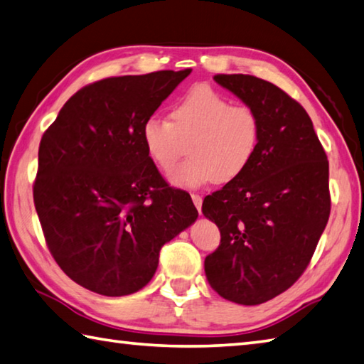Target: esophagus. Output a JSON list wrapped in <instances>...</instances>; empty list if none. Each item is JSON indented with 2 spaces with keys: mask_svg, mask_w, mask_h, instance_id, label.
<instances>
[{
  "mask_svg": "<svg viewBox=\"0 0 364 364\" xmlns=\"http://www.w3.org/2000/svg\"><path fill=\"white\" fill-rule=\"evenodd\" d=\"M191 200H193V203H195V205H196V209H198V212H201V205H203V198H201L200 195H196V193H193V195H191Z\"/></svg>",
  "mask_w": 364,
  "mask_h": 364,
  "instance_id": "obj_1",
  "label": "esophagus"
}]
</instances>
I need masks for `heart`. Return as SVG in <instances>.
<instances>
[{
	"mask_svg": "<svg viewBox=\"0 0 364 364\" xmlns=\"http://www.w3.org/2000/svg\"><path fill=\"white\" fill-rule=\"evenodd\" d=\"M262 139V120L250 106L232 105L214 88L198 84L182 95L171 120L150 115L142 123V142L160 169L173 171L187 150L191 159L171 182L181 188L237 179L250 166Z\"/></svg>",
	"mask_w": 364,
	"mask_h": 364,
	"instance_id": "heart-1",
	"label": "heart"
}]
</instances>
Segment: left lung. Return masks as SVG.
Listing matches in <instances>:
<instances>
[{"label":"left lung","instance_id":"8db88e82","mask_svg":"<svg viewBox=\"0 0 364 364\" xmlns=\"http://www.w3.org/2000/svg\"><path fill=\"white\" fill-rule=\"evenodd\" d=\"M214 80L255 109L262 139L250 166L204 198L203 214L222 236L204 271L222 298L255 306L289 290L309 264L330 217V171L298 101L255 75Z\"/></svg>","mask_w":364,"mask_h":364}]
</instances>
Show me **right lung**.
Returning <instances> with one entry per match:
<instances>
[{"instance_id": "obj_1", "label": "right lung", "mask_w": 364, "mask_h": 364, "mask_svg": "<svg viewBox=\"0 0 364 364\" xmlns=\"http://www.w3.org/2000/svg\"><path fill=\"white\" fill-rule=\"evenodd\" d=\"M191 70L109 77L61 107L39 144L34 208L68 277L105 296L146 287L161 247L198 218L142 142V123Z\"/></svg>"}]
</instances>
